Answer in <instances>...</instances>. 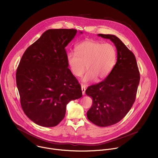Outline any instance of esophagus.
Returning <instances> with one entry per match:
<instances>
[{"label": "esophagus", "instance_id": "1", "mask_svg": "<svg viewBox=\"0 0 158 158\" xmlns=\"http://www.w3.org/2000/svg\"><path fill=\"white\" fill-rule=\"evenodd\" d=\"M85 90H86V86L85 85L81 86V91H82V94L84 95L85 94Z\"/></svg>", "mask_w": 158, "mask_h": 158}]
</instances>
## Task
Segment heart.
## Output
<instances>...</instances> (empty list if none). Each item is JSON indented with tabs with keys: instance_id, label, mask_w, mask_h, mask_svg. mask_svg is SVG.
<instances>
[{
	"instance_id": "b5f03b06",
	"label": "heart",
	"mask_w": 158,
	"mask_h": 158,
	"mask_svg": "<svg viewBox=\"0 0 158 158\" xmlns=\"http://www.w3.org/2000/svg\"><path fill=\"white\" fill-rule=\"evenodd\" d=\"M117 51L110 43H102L93 40H86L78 44L75 52L67 54V62L72 73L82 78L86 83L95 78L101 80L106 78L112 70L117 60Z\"/></svg>"
}]
</instances>
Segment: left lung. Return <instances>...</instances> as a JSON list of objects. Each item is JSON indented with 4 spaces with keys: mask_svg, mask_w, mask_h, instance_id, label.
Returning <instances> with one entry per match:
<instances>
[{
    "mask_svg": "<svg viewBox=\"0 0 158 158\" xmlns=\"http://www.w3.org/2000/svg\"><path fill=\"white\" fill-rule=\"evenodd\" d=\"M98 35L114 44L117 59L102 81L86 89V94L93 99L87 117L98 126L107 127L120 121L130 110L136 99L140 76L133 53L119 38L112 35Z\"/></svg>",
    "mask_w": 158,
    "mask_h": 158,
    "instance_id": "1",
    "label": "left lung"
}]
</instances>
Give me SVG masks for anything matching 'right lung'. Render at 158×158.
Wrapping results in <instances>:
<instances>
[{"label":"right lung","mask_w":158,"mask_h":158,"mask_svg":"<svg viewBox=\"0 0 158 158\" xmlns=\"http://www.w3.org/2000/svg\"><path fill=\"white\" fill-rule=\"evenodd\" d=\"M77 33L74 29L48 30L20 60L16 81L21 106L37 125L56 126L65 117L67 104L82 96L80 85L68 68L65 49Z\"/></svg>","instance_id":"add662e5"}]
</instances>
